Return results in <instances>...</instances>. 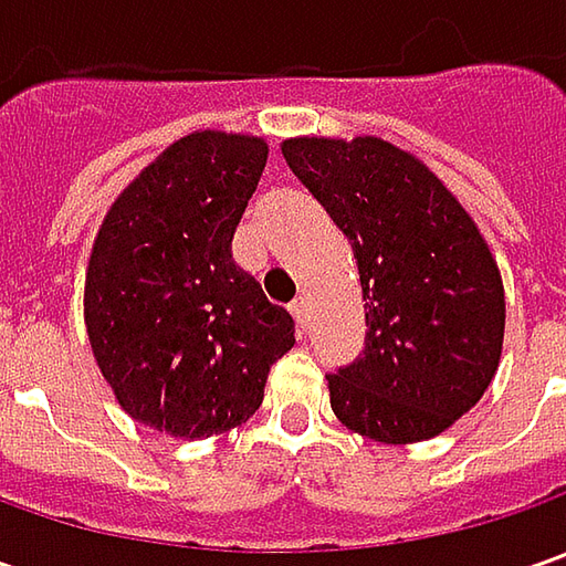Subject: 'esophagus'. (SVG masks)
I'll return each instance as SVG.
<instances>
[{"mask_svg":"<svg viewBox=\"0 0 566 566\" xmlns=\"http://www.w3.org/2000/svg\"><path fill=\"white\" fill-rule=\"evenodd\" d=\"M290 315L295 317V327L305 331V324H308V305H305V298H295L293 305H290Z\"/></svg>","mask_w":566,"mask_h":566,"instance_id":"1","label":"esophagus"}]
</instances>
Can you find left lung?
Listing matches in <instances>:
<instances>
[{
	"mask_svg": "<svg viewBox=\"0 0 566 566\" xmlns=\"http://www.w3.org/2000/svg\"><path fill=\"white\" fill-rule=\"evenodd\" d=\"M298 182L349 239L365 298V349L327 375L339 422L416 444L467 416L504 346V283L485 235L450 188L397 144L286 138Z\"/></svg>",
	"mask_w": 566,
	"mask_h": 566,
	"instance_id": "1",
	"label": "left lung"
}]
</instances>
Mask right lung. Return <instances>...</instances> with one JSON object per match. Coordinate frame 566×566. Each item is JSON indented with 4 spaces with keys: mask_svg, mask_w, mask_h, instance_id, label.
Instances as JSON below:
<instances>
[{
    "mask_svg": "<svg viewBox=\"0 0 566 566\" xmlns=\"http://www.w3.org/2000/svg\"><path fill=\"white\" fill-rule=\"evenodd\" d=\"M268 142L191 132L122 188L97 229L84 324L103 380L135 419L172 438L249 422L293 317L232 261V232Z\"/></svg>",
    "mask_w": 566,
    "mask_h": 566,
    "instance_id": "add662e5",
    "label": "right lung"
}]
</instances>
